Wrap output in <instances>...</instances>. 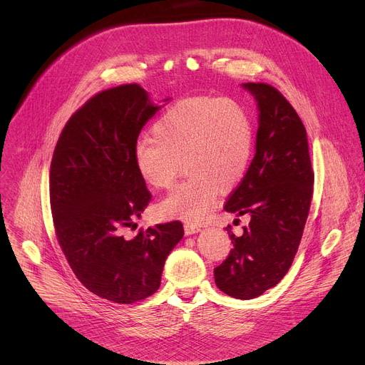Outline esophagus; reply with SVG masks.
Wrapping results in <instances>:
<instances>
[{"instance_id": "34e87169", "label": "esophagus", "mask_w": 365, "mask_h": 365, "mask_svg": "<svg viewBox=\"0 0 365 365\" xmlns=\"http://www.w3.org/2000/svg\"><path fill=\"white\" fill-rule=\"evenodd\" d=\"M185 234L186 235H190V234H195V232H199L200 231V225H196L193 222H185Z\"/></svg>"}]
</instances>
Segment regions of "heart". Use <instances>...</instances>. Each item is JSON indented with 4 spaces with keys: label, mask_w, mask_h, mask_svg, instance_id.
I'll use <instances>...</instances> for the list:
<instances>
[{
    "label": "heart",
    "mask_w": 365,
    "mask_h": 365,
    "mask_svg": "<svg viewBox=\"0 0 365 365\" xmlns=\"http://www.w3.org/2000/svg\"><path fill=\"white\" fill-rule=\"evenodd\" d=\"M254 123L241 102L231 98L193 96L178 101L153 127V138L134 148V166L153 189L179 185L155 211L163 218L202 221L221 190L234 189L245 176L254 150Z\"/></svg>",
    "instance_id": "heart-1"
}]
</instances>
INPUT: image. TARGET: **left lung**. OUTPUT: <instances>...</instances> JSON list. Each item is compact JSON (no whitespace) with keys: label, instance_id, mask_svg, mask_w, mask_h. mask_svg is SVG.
Listing matches in <instances>:
<instances>
[{"label":"left lung","instance_id":"left-lung-1","mask_svg":"<svg viewBox=\"0 0 365 365\" xmlns=\"http://www.w3.org/2000/svg\"><path fill=\"white\" fill-rule=\"evenodd\" d=\"M257 99L259 123L255 154L224 210L248 215L232 248L215 267V283L231 297L254 299L276 286L297 252L314 196V169L306 128L292 103L274 86L244 83ZM240 221V220H237Z\"/></svg>","mask_w":365,"mask_h":365}]
</instances>
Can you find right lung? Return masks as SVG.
Wrapping results in <instances>:
<instances>
[{"label":"right lung","mask_w":365,"mask_h":365,"mask_svg":"<svg viewBox=\"0 0 365 365\" xmlns=\"http://www.w3.org/2000/svg\"><path fill=\"white\" fill-rule=\"evenodd\" d=\"M158 110L138 83L98 92L68 120L50 163V207L68 263L89 292L120 304L158 292L183 237L180 221L123 235L151 200L134 148Z\"/></svg>","instance_id":"1"}]
</instances>
